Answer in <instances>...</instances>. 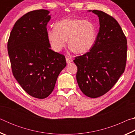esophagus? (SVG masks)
<instances>
[{"label": "esophagus", "mask_w": 135, "mask_h": 135, "mask_svg": "<svg viewBox=\"0 0 135 135\" xmlns=\"http://www.w3.org/2000/svg\"><path fill=\"white\" fill-rule=\"evenodd\" d=\"M66 61H67V62L68 64H70L71 62H73V59L69 58V57H68V58H66Z\"/></svg>", "instance_id": "1"}]
</instances>
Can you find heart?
I'll use <instances>...</instances> for the list:
<instances>
[{
    "label": "heart",
    "instance_id": "obj_1",
    "mask_svg": "<svg viewBox=\"0 0 135 135\" xmlns=\"http://www.w3.org/2000/svg\"><path fill=\"white\" fill-rule=\"evenodd\" d=\"M47 37L54 51L60 52L68 40L71 51L83 54L94 45L97 32L95 25L90 21L65 19L56 22L55 28L48 30Z\"/></svg>",
    "mask_w": 135,
    "mask_h": 135
}]
</instances>
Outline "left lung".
Returning a JSON list of instances; mask_svg holds the SVG:
<instances>
[{
    "label": "left lung",
    "instance_id": "obj_1",
    "mask_svg": "<svg viewBox=\"0 0 135 135\" xmlns=\"http://www.w3.org/2000/svg\"><path fill=\"white\" fill-rule=\"evenodd\" d=\"M88 11L99 17V33L90 51L73 61L81 92L95 98L108 92L124 73L127 46L122 28L113 17L101 11Z\"/></svg>",
    "mask_w": 135,
    "mask_h": 135
}]
</instances>
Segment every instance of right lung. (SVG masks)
<instances>
[{"label":"right lung","mask_w":135,"mask_h":135,"mask_svg":"<svg viewBox=\"0 0 135 135\" xmlns=\"http://www.w3.org/2000/svg\"><path fill=\"white\" fill-rule=\"evenodd\" d=\"M49 11L27 13L17 20L11 32L8 51L13 75L31 97L47 98L67 63L64 55L51 49L46 26Z\"/></svg>","instance_id":"add662e5"}]
</instances>
